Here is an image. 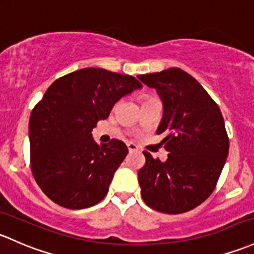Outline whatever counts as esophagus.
<instances>
[{
    "mask_svg": "<svg viewBox=\"0 0 254 254\" xmlns=\"http://www.w3.org/2000/svg\"><path fill=\"white\" fill-rule=\"evenodd\" d=\"M127 149H129V152H136V151H138V147L135 145V143L127 142Z\"/></svg>",
    "mask_w": 254,
    "mask_h": 254,
    "instance_id": "1",
    "label": "esophagus"
}]
</instances>
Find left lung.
I'll list each match as a JSON object with an SVG mask.
<instances>
[{"label": "left lung", "mask_w": 254, "mask_h": 254, "mask_svg": "<svg viewBox=\"0 0 254 254\" xmlns=\"http://www.w3.org/2000/svg\"><path fill=\"white\" fill-rule=\"evenodd\" d=\"M164 106L157 134H164L168 159L143 151L138 170L141 196L152 209L167 214L189 212L212 194L229 153L225 123L217 103L193 76L179 68L143 74Z\"/></svg>", "instance_id": "8db88e82"}]
</instances>
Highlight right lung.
<instances>
[{
    "label": "right lung",
    "instance_id": "add662e5",
    "mask_svg": "<svg viewBox=\"0 0 254 254\" xmlns=\"http://www.w3.org/2000/svg\"><path fill=\"white\" fill-rule=\"evenodd\" d=\"M142 87L134 76L84 68L57 79L31 111L30 167L55 203L69 209L97 204L127 154L123 141L98 145L91 130L114 103Z\"/></svg>",
    "mask_w": 254,
    "mask_h": 254
}]
</instances>
